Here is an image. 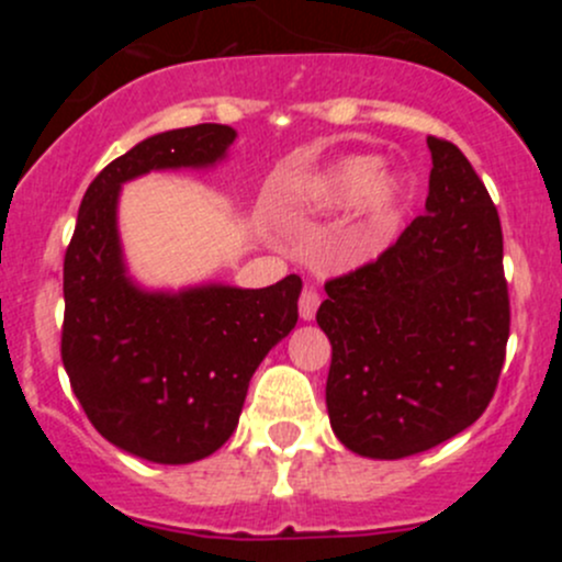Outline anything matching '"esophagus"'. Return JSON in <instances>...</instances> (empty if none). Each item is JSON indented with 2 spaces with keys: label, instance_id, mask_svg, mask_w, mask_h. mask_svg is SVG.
<instances>
[{
  "label": "esophagus",
  "instance_id": "obj_1",
  "mask_svg": "<svg viewBox=\"0 0 562 562\" xmlns=\"http://www.w3.org/2000/svg\"><path fill=\"white\" fill-rule=\"evenodd\" d=\"M317 307H321V293L313 285H304L302 296H299V315H302V321H313Z\"/></svg>",
  "mask_w": 562,
  "mask_h": 562
}]
</instances>
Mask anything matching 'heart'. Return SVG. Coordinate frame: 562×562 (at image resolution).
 Instances as JSON below:
<instances>
[{
  "mask_svg": "<svg viewBox=\"0 0 562 562\" xmlns=\"http://www.w3.org/2000/svg\"><path fill=\"white\" fill-rule=\"evenodd\" d=\"M405 198V181L381 171L378 157L350 155L299 181L285 195V209L291 214H334L353 206L348 247L356 255H372L394 239Z\"/></svg>",
  "mask_w": 562,
  "mask_h": 562,
  "instance_id": "1",
  "label": "heart"
}]
</instances>
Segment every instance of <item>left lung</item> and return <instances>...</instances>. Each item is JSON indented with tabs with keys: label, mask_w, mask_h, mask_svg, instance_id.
Listing matches in <instances>:
<instances>
[{
	"label": "left lung",
	"mask_w": 562,
	"mask_h": 562,
	"mask_svg": "<svg viewBox=\"0 0 562 562\" xmlns=\"http://www.w3.org/2000/svg\"><path fill=\"white\" fill-rule=\"evenodd\" d=\"M429 195L375 263L326 282V407L345 449L422 454L490 405L508 342L497 209L468 157L429 135Z\"/></svg>",
	"instance_id": "left-lung-1"
}]
</instances>
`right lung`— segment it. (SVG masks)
I'll list each match as a JSON object with an SVG mask.
<instances>
[{"label":"right lung","mask_w":562,"mask_h":562,"mask_svg":"<svg viewBox=\"0 0 562 562\" xmlns=\"http://www.w3.org/2000/svg\"><path fill=\"white\" fill-rule=\"evenodd\" d=\"M236 130L195 124L135 144L89 184L65 255L61 361L83 413L127 454L187 464L234 435L260 361L299 321L302 280L149 291L119 239L122 184L151 171H203L228 157Z\"/></svg>","instance_id":"add662e5"}]
</instances>
